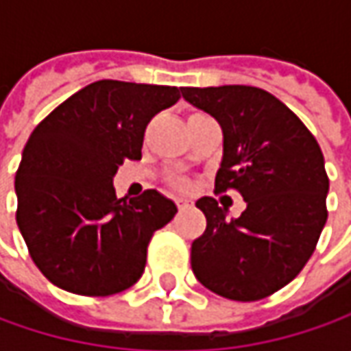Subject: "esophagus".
Returning <instances> with one entry per match:
<instances>
[{
  "label": "esophagus",
  "instance_id": "obj_1",
  "mask_svg": "<svg viewBox=\"0 0 351 351\" xmlns=\"http://www.w3.org/2000/svg\"><path fill=\"white\" fill-rule=\"evenodd\" d=\"M176 205H178V209L180 210H185L187 207H189V201H185V199H178V201H176Z\"/></svg>",
  "mask_w": 351,
  "mask_h": 351
}]
</instances>
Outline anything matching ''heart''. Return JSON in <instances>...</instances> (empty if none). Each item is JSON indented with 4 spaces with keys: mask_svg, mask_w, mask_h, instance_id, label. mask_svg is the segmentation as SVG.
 Wrapping results in <instances>:
<instances>
[{
    "mask_svg": "<svg viewBox=\"0 0 351 351\" xmlns=\"http://www.w3.org/2000/svg\"><path fill=\"white\" fill-rule=\"evenodd\" d=\"M171 185H173L176 189H180V191H187V189L191 187V183L187 182L185 178H173V180H171Z\"/></svg>",
    "mask_w": 351,
    "mask_h": 351,
    "instance_id": "1",
    "label": "heart"
}]
</instances>
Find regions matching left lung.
I'll use <instances>...</instances> for the list:
<instances>
[{
	"instance_id": "1",
	"label": "left lung",
	"mask_w": 351,
	"mask_h": 351,
	"mask_svg": "<svg viewBox=\"0 0 351 351\" xmlns=\"http://www.w3.org/2000/svg\"><path fill=\"white\" fill-rule=\"evenodd\" d=\"M182 95L223 128L215 191L236 189L248 203L226 221L217 199L197 201L207 228L191 244L193 274L224 299H265L301 274L326 224L322 150L303 121L265 89L182 88Z\"/></svg>"
}]
</instances>
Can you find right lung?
<instances>
[{"label":"right lung","mask_w":351,"mask_h":351,"mask_svg":"<svg viewBox=\"0 0 351 351\" xmlns=\"http://www.w3.org/2000/svg\"><path fill=\"white\" fill-rule=\"evenodd\" d=\"M180 97L171 86L99 80L36 125L15 173V219L50 283L109 297L141 279L152 236L178 207L156 189L117 199L113 176L141 160L148 123Z\"/></svg>","instance_id":"obj_1"}]
</instances>
